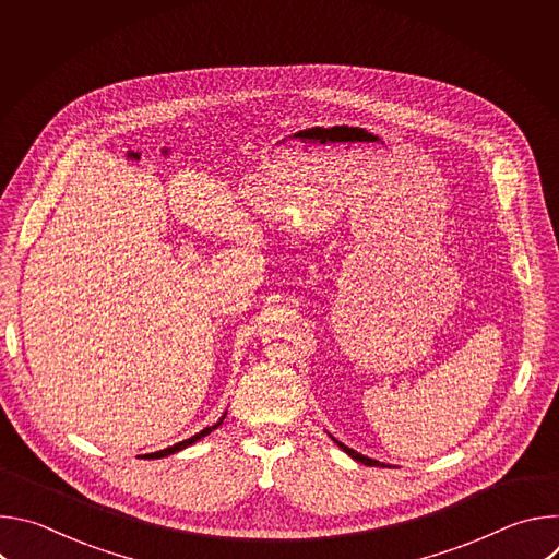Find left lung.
I'll use <instances>...</instances> for the list:
<instances>
[{"mask_svg":"<svg viewBox=\"0 0 559 559\" xmlns=\"http://www.w3.org/2000/svg\"><path fill=\"white\" fill-rule=\"evenodd\" d=\"M330 438L349 455V457H354L356 462H360V464H367V466H389V464H384V462H378V460H373V457H367V455H362V453H358V451H354V449H349V447H345L341 440H336L332 433H330Z\"/></svg>","mask_w":559,"mask_h":559,"instance_id":"8db88e82","label":"left lung"}]
</instances>
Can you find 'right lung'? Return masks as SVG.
Here are the masks:
<instances>
[{"label":"right lung","mask_w":559,"mask_h":559,"mask_svg":"<svg viewBox=\"0 0 559 559\" xmlns=\"http://www.w3.org/2000/svg\"><path fill=\"white\" fill-rule=\"evenodd\" d=\"M225 416H227V412L218 418V423L216 425H212V427H205L203 431H199V433H194L192 438H188V440H181V442H177V444H173V447H168V449H162V451H154V453H145V455H141L143 460H158V457H168V455H173V453H177V451H183L186 447H190V444H194V442H199L201 438H205L207 433H212L214 429H218L221 425H223V420H225Z\"/></svg>","instance_id":"obj_1"}]
</instances>
